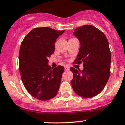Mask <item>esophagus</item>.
Here are the masks:
<instances>
[{"label":"esophagus","mask_w":125,"mask_h":125,"mask_svg":"<svg viewBox=\"0 0 125 125\" xmlns=\"http://www.w3.org/2000/svg\"><path fill=\"white\" fill-rule=\"evenodd\" d=\"M64 68H65V70L66 71H69V69H70V67H69L68 66H66L64 67Z\"/></svg>","instance_id":"esophagus-1"}]
</instances>
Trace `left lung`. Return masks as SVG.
<instances>
[{
    "label": "left lung",
    "instance_id": "obj_1",
    "mask_svg": "<svg viewBox=\"0 0 125 125\" xmlns=\"http://www.w3.org/2000/svg\"><path fill=\"white\" fill-rule=\"evenodd\" d=\"M73 34L79 40L81 47L74 64L83 62L81 71L74 67L71 85L75 94L90 98L101 92L110 74L111 53L107 37L99 29L90 25H83Z\"/></svg>",
    "mask_w": 125,
    "mask_h": 125
}]
</instances>
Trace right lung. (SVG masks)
I'll return each instance as SVG.
<instances>
[{"instance_id":"1","label":"right lung","mask_w":125,"mask_h":125,"mask_svg":"<svg viewBox=\"0 0 125 125\" xmlns=\"http://www.w3.org/2000/svg\"><path fill=\"white\" fill-rule=\"evenodd\" d=\"M65 30L49 27L35 28L25 36L20 45L19 70L28 93L40 100H48L56 95L64 67L52 69L48 65L54 52L56 39Z\"/></svg>"}]
</instances>
